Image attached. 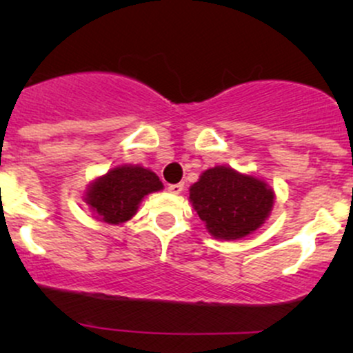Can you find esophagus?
I'll use <instances>...</instances> for the list:
<instances>
[{"mask_svg": "<svg viewBox=\"0 0 353 353\" xmlns=\"http://www.w3.org/2000/svg\"><path fill=\"white\" fill-rule=\"evenodd\" d=\"M182 189H184V184H182V182H179V184H169V188H168L169 192H172V194H181Z\"/></svg>", "mask_w": 353, "mask_h": 353, "instance_id": "esophagus-1", "label": "esophagus"}]
</instances>
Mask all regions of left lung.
<instances>
[{"mask_svg": "<svg viewBox=\"0 0 353 353\" xmlns=\"http://www.w3.org/2000/svg\"><path fill=\"white\" fill-rule=\"evenodd\" d=\"M190 202L216 239H241L264 224L274 192L264 181L230 168L208 169L190 188Z\"/></svg>", "mask_w": 353, "mask_h": 353, "instance_id": "8db88e82", "label": "left lung"}]
</instances>
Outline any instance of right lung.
Instances as JSON below:
<instances>
[{"instance_id": "obj_1", "label": "right lung", "mask_w": 353, "mask_h": 353, "mask_svg": "<svg viewBox=\"0 0 353 353\" xmlns=\"http://www.w3.org/2000/svg\"><path fill=\"white\" fill-rule=\"evenodd\" d=\"M161 189L163 182L154 172L137 165H119L89 188L86 201L101 221L119 224L134 216L144 196Z\"/></svg>"}]
</instances>
